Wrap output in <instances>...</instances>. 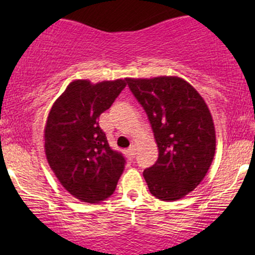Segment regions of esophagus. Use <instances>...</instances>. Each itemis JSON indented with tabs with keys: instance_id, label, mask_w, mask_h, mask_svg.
Listing matches in <instances>:
<instances>
[{
	"instance_id": "34e87169",
	"label": "esophagus",
	"mask_w": 255,
	"mask_h": 255,
	"mask_svg": "<svg viewBox=\"0 0 255 255\" xmlns=\"http://www.w3.org/2000/svg\"><path fill=\"white\" fill-rule=\"evenodd\" d=\"M127 154L130 156V158H134V155H135V148H134V146L132 145L130 148H128L127 149Z\"/></svg>"
}]
</instances>
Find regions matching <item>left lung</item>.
Returning a JSON list of instances; mask_svg holds the SVG:
<instances>
[{
	"mask_svg": "<svg viewBox=\"0 0 255 255\" xmlns=\"http://www.w3.org/2000/svg\"><path fill=\"white\" fill-rule=\"evenodd\" d=\"M126 81L148 116L158 144V160L143 173L149 191L163 201H176L204 180L215 156L210 110L199 92L176 76Z\"/></svg>",
	"mask_w": 255,
	"mask_h": 255,
	"instance_id": "left-lung-1",
	"label": "left lung"
}]
</instances>
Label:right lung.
<instances>
[{
    "mask_svg": "<svg viewBox=\"0 0 255 255\" xmlns=\"http://www.w3.org/2000/svg\"><path fill=\"white\" fill-rule=\"evenodd\" d=\"M126 85V79L97 84L75 80L49 112L44 129L48 163L66 191L82 202L109 199L125 170V156L110 146L99 117Z\"/></svg>",
    "mask_w": 255,
    "mask_h": 255,
    "instance_id": "obj_1",
    "label": "right lung"
}]
</instances>
